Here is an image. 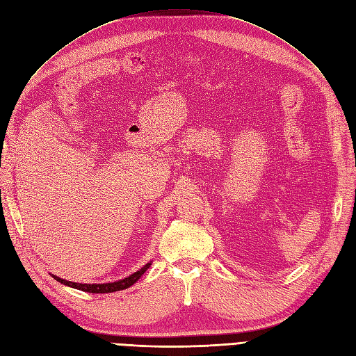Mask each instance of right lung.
Segmentation results:
<instances>
[{"mask_svg":"<svg viewBox=\"0 0 356 356\" xmlns=\"http://www.w3.org/2000/svg\"><path fill=\"white\" fill-rule=\"evenodd\" d=\"M149 265L151 264H147L140 270H136L135 273L125 277V280H120V281H116V282H109V284H79V282H71V281L63 280V277L55 276V275H54V280L60 282V284L67 285V286L80 289V291H86V292H91V293H106V292L122 291V289H127V288L132 286L144 275V272L149 268Z\"/></svg>","mask_w":356,"mask_h":356,"instance_id":"right-lung-1","label":"right lung"}]
</instances>
